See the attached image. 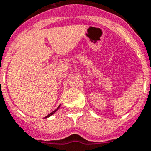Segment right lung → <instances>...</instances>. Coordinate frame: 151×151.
<instances>
[{
  "label": "right lung",
  "mask_w": 151,
  "mask_h": 151,
  "mask_svg": "<svg viewBox=\"0 0 151 151\" xmlns=\"http://www.w3.org/2000/svg\"><path fill=\"white\" fill-rule=\"evenodd\" d=\"M59 107H60V106H59ZM59 107H58V108H56V110H55V111H53L52 112H51V113H50V114H48V115H47V116L46 117H49V116H51L52 115H53V114L55 113V112H56V111H57V110H58V108H59Z\"/></svg>",
  "instance_id": "right-lung-1"
}]
</instances>
